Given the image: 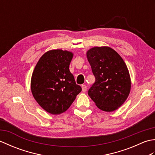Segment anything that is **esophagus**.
Masks as SVG:
<instances>
[{
	"label": "esophagus",
	"mask_w": 155,
	"mask_h": 155,
	"mask_svg": "<svg viewBox=\"0 0 155 155\" xmlns=\"http://www.w3.org/2000/svg\"><path fill=\"white\" fill-rule=\"evenodd\" d=\"M81 87H82V91L83 92H86L87 91V86L86 85H84V84H83L81 86Z\"/></svg>",
	"instance_id": "1"
}]
</instances>
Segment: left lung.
Segmentation results:
<instances>
[{
	"label": "left lung",
	"mask_w": 155,
	"mask_h": 155,
	"mask_svg": "<svg viewBox=\"0 0 155 155\" xmlns=\"http://www.w3.org/2000/svg\"><path fill=\"white\" fill-rule=\"evenodd\" d=\"M95 83L88 96L99 109L112 112L122 106L129 95L131 81L123 59L109 47H94L87 52Z\"/></svg>",
	"instance_id": "left-lung-1"
}]
</instances>
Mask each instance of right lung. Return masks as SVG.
Segmentation results:
<instances>
[{"label": "right lung", "mask_w": 155, "mask_h": 155, "mask_svg": "<svg viewBox=\"0 0 155 155\" xmlns=\"http://www.w3.org/2000/svg\"><path fill=\"white\" fill-rule=\"evenodd\" d=\"M72 57V52L54 49L46 52L35 66L31 92L37 103L48 113H64L82 91L69 70Z\"/></svg>", "instance_id": "1"}]
</instances>
